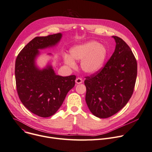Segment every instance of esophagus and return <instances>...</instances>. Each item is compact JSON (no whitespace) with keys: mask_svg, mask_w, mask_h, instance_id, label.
<instances>
[{"mask_svg":"<svg viewBox=\"0 0 152 152\" xmlns=\"http://www.w3.org/2000/svg\"><path fill=\"white\" fill-rule=\"evenodd\" d=\"M75 82H76V83L77 84H81L82 82H83V80H82V78H80V77H77V78H76V79Z\"/></svg>","mask_w":152,"mask_h":152,"instance_id":"obj_1","label":"esophagus"}]
</instances>
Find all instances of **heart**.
Masks as SVG:
<instances>
[{
  "instance_id": "1",
  "label": "heart",
  "mask_w": 152,
  "mask_h": 152,
  "mask_svg": "<svg viewBox=\"0 0 152 152\" xmlns=\"http://www.w3.org/2000/svg\"><path fill=\"white\" fill-rule=\"evenodd\" d=\"M70 57L64 56L66 65L71 68L75 66L73 60L80 61L82 70L88 74L98 72L102 67L107 56L106 48L96 41H90L83 44L76 45L70 50Z\"/></svg>"
}]
</instances>
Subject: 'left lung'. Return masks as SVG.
Listing matches in <instances>:
<instances>
[{
  "instance_id": "1",
  "label": "left lung",
  "mask_w": 152,
  "mask_h": 152,
  "mask_svg": "<svg viewBox=\"0 0 152 152\" xmlns=\"http://www.w3.org/2000/svg\"><path fill=\"white\" fill-rule=\"evenodd\" d=\"M115 51L105 66L86 77V101L93 115L107 118L125 106L133 93L137 62L130 48L118 36Z\"/></svg>"
}]
</instances>
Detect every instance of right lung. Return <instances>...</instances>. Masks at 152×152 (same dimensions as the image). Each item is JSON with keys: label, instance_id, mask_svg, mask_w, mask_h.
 <instances>
[{"label": "right lung", "instance_id": "right-lung-1", "mask_svg": "<svg viewBox=\"0 0 152 152\" xmlns=\"http://www.w3.org/2000/svg\"><path fill=\"white\" fill-rule=\"evenodd\" d=\"M62 36L61 33H57L36 37L25 46L16 60L15 77L19 99L31 112L42 118L56 113L75 85V75L63 77L56 75L50 64L43 69L36 64L39 50L57 45Z\"/></svg>", "mask_w": 152, "mask_h": 152}]
</instances>
